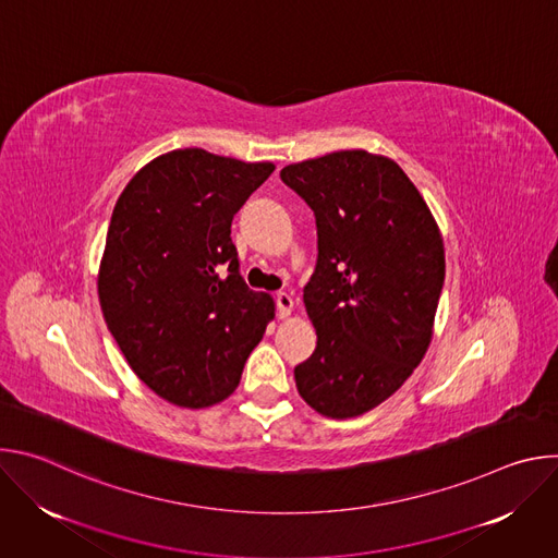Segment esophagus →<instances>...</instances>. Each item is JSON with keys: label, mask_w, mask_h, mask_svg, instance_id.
Returning <instances> with one entry per match:
<instances>
[{"label": "esophagus", "mask_w": 558, "mask_h": 558, "mask_svg": "<svg viewBox=\"0 0 558 558\" xmlns=\"http://www.w3.org/2000/svg\"><path fill=\"white\" fill-rule=\"evenodd\" d=\"M293 308V298L287 293V291H280L276 293V313L278 317H287Z\"/></svg>", "instance_id": "1"}]
</instances>
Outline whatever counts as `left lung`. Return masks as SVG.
Instances as JSON below:
<instances>
[{"label": "left lung", "mask_w": 558, "mask_h": 558, "mask_svg": "<svg viewBox=\"0 0 558 558\" xmlns=\"http://www.w3.org/2000/svg\"><path fill=\"white\" fill-rule=\"evenodd\" d=\"M313 211L317 263L304 287L313 355L298 364L302 400L333 420L357 417L422 362L446 276L439 227L404 170L364 149L282 168Z\"/></svg>", "instance_id": "obj_1"}]
</instances>
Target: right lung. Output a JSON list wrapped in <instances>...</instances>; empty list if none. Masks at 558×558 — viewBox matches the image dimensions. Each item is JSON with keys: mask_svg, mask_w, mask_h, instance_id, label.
<instances>
[{"mask_svg": "<svg viewBox=\"0 0 558 558\" xmlns=\"http://www.w3.org/2000/svg\"><path fill=\"white\" fill-rule=\"evenodd\" d=\"M274 163L201 147L154 158L125 185L106 238L99 302L132 371L158 397L203 409L229 397L274 320L231 243V220Z\"/></svg>", "mask_w": 558, "mask_h": 558, "instance_id": "add662e5", "label": "right lung"}]
</instances>
